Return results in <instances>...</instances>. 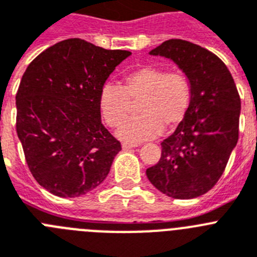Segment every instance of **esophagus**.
I'll return each mask as SVG.
<instances>
[{
  "instance_id": "34e87169",
  "label": "esophagus",
  "mask_w": 257,
  "mask_h": 257,
  "mask_svg": "<svg viewBox=\"0 0 257 257\" xmlns=\"http://www.w3.org/2000/svg\"><path fill=\"white\" fill-rule=\"evenodd\" d=\"M121 147H122V150H128V149H133V147H137V145L125 144V142H124V144L121 145Z\"/></svg>"
}]
</instances>
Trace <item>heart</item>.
Returning <instances> with one entry per match:
<instances>
[{
  "label": "heart",
  "instance_id": "1",
  "mask_svg": "<svg viewBox=\"0 0 257 257\" xmlns=\"http://www.w3.org/2000/svg\"><path fill=\"white\" fill-rule=\"evenodd\" d=\"M138 117L131 120L117 136L129 142H142L181 124L191 102L190 80L181 71L144 66L126 73L121 86L106 85L99 94V108L111 128H119L137 103Z\"/></svg>",
  "mask_w": 257,
  "mask_h": 257
}]
</instances>
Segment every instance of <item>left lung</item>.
I'll return each instance as SVG.
<instances>
[{
	"label": "left lung",
	"mask_w": 257,
	"mask_h": 257,
	"mask_svg": "<svg viewBox=\"0 0 257 257\" xmlns=\"http://www.w3.org/2000/svg\"><path fill=\"white\" fill-rule=\"evenodd\" d=\"M189 77L191 102L185 119L162 142V156L146 169L151 184L176 199H193L215 186L238 142L240 98L224 62L207 49L172 39L153 49Z\"/></svg>",
	"instance_id": "1"
}]
</instances>
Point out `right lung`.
I'll return each mask as SVG.
<instances>
[{
    "instance_id": "right-lung-1",
    "label": "right lung",
    "mask_w": 257,
    "mask_h": 257,
    "mask_svg": "<svg viewBox=\"0 0 257 257\" xmlns=\"http://www.w3.org/2000/svg\"><path fill=\"white\" fill-rule=\"evenodd\" d=\"M131 54L68 39L27 67L17 93V133L31 173L49 193L76 198L108 175L121 145L102 124L99 94Z\"/></svg>"
}]
</instances>
